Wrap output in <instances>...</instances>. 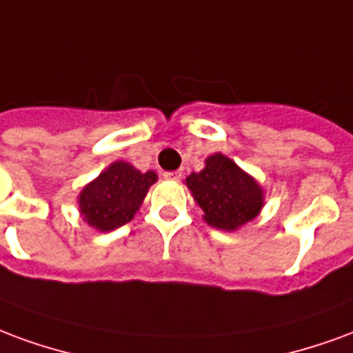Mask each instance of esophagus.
I'll return each mask as SVG.
<instances>
[{"label": "esophagus", "mask_w": 353, "mask_h": 353, "mask_svg": "<svg viewBox=\"0 0 353 353\" xmlns=\"http://www.w3.org/2000/svg\"><path fill=\"white\" fill-rule=\"evenodd\" d=\"M163 176L169 180H180L182 173H180V171H165V173H163Z\"/></svg>", "instance_id": "1"}]
</instances>
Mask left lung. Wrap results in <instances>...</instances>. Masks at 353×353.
Here are the masks:
<instances>
[{
	"label": "left lung",
	"mask_w": 353,
	"mask_h": 353,
	"mask_svg": "<svg viewBox=\"0 0 353 353\" xmlns=\"http://www.w3.org/2000/svg\"><path fill=\"white\" fill-rule=\"evenodd\" d=\"M186 184L205 212L203 218L218 230H236L256 218L263 207V192L258 182L222 154L210 156L207 167L190 174Z\"/></svg>",
	"instance_id": "obj_1"
}]
</instances>
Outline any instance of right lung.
<instances>
[{
    "instance_id": "add662e5",
    "label": "right lung",
    "mask_w": 353,
    "mask_h": 353,
    "mask_svg": "<svg viewBox=\"0 0 353 353\" xmlns=\"http://www.w3.org/2000/svg\"><path fill=\"white\" fill-rule=\"evenodd\" d=\"M154 182L156 173H141L130 163L117 161L82 190L81 214L95 230H117L135 216Z\"/></svg>"
}]
</instances>
